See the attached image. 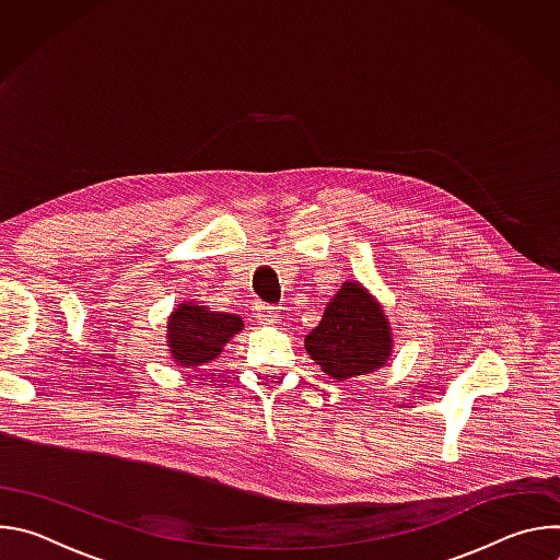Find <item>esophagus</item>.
I'll return each instance as SVG.
<instances>
[{
	"mask_svg": "<svg viewBox=\"0 0 560 560\" xmlns=\"http://www.w3.org/2000/svg\"><path fill=\"white\" fill-rule=\"evenodd\" d=\"M255 314L261 324H277L279 322V307L268 305V303H257Z\"/></svg>",
	"mask_w": 560,
	"mask_h": 560,
	"instance_id": "esophagus-1",
	"label": "esophagus"
}]
</instances>
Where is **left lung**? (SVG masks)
I'll return each instance as SVG.
<instances>
[{
	"instance_id": "obj_1",
	"label": "left lung",
	"mask_w": 560,
	"mask_h": 560,
	"mask_svg": "<svg viewBox=\"0 0 560 560\" xmlns=\"http://www.w3.org/2000/svg\"><path fill=\"white\" fill-rule=\"evenodd\" d=\"M389 326L378 303L357 283H343L322 324L305 337L307 354L332 378L374 372L392 352Z\"/></svg>"
}]
</instances>
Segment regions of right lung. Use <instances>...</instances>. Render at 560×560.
Wrapping results in <instances>:
<instances>
[{"instance_id": "1", "label": "right lung", "mask_w": 560, "mask_h": 560, "mask_svg": "<svg viewBox=\"0 0 560 560\" xmlns=\"http://www.w3.org/2000/svg\"><path fill=\"white\" fill-rule=\"evenodd\" d=\"M244 328L242 316L212 312L210 307L182 303L171 314L168 346L179 365H201L219 357L223 346Z\"/></svg>"}]
</instances>
